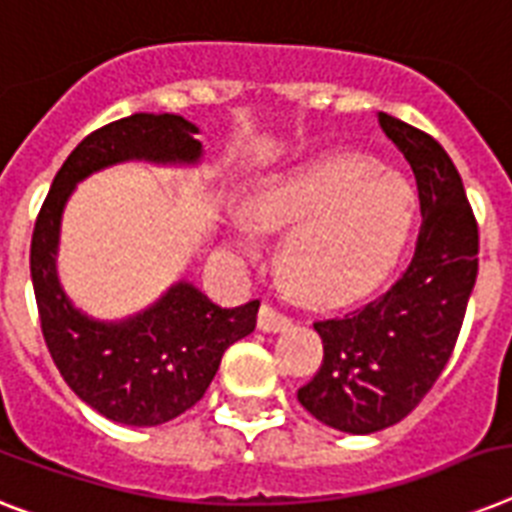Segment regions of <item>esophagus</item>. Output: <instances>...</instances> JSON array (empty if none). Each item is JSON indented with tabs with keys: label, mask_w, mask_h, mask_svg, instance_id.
Listing matches in <instances>:
<instances>
[{
	"label": "esophagus",
	"mask_w": 512,
	"mask_h": 512,
	"mask_svg": "<svg viewBox=\"0 0 512 512\" xmlns=\"http://www.w3.org/2000/svg\"><path fill=\"white\" fill-rule=\"evenodd\" d=\"M257 326L260 331H286L292 326V318L286 313H281L278 307H273L270 302L260 305V313H257Z\"/></svg>",
	"instance_id": "34e87169"
}]
</instances>
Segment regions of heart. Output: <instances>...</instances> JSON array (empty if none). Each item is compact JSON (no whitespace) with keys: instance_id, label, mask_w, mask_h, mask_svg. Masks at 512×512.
Segmentation results:
<instances>
[{"instance_id":"heart-1","label":"heart","mask_w":512,"mask_h":512,"mask_svg":"<svg viewBox=\"0 0 512 512\" xmlns=\"http://www.w3.org/2000/svg\"><path fill=\"white\" fill-rule=\"evenodd\" d=\"M410 210V186L365 155L310 162L249 202L263 228H292L284 268L318 299L352 297L381 281L405 244ZM236 247L255 252V236L239 228Z\"/></svg>"}]
</instances>
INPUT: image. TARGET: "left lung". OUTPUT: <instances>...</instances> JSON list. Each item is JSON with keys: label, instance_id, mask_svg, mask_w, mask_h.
<instances>
[{"label": "left lung", "instance_id": "obj_1", "mask_svg": "<svg viewBox=\"0 0 512 512\" xmlns=\"http://www.w3.org/2000/svg\"><path fill=\"white\" fill-rule=\"evenodd\" d=\"M378 123L413 168L423 223L413 260L381 297L313 323L323 363L297 400L347 434L394 426L431 392L479 276V223L452 157L421 128L386 112Z\"/></svg>", "mask_w": 512, "mask_h": 512}]
</instances>
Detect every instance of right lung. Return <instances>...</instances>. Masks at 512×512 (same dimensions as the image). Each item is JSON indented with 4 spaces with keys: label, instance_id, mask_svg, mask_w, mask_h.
<instances>
[{
    "label": "right lung",
    "instance_id": "right-lung-1",
    "mask_svg": "<svg viewBox=\"0 0 512 512\" xmlns=\"http://www.w3.org/2000/svg\"><path fill=\"white\" fill-rule=\"evenodd\" d=\"M194 134V123L168 112H136L91 131L57 170L33 226L31 278L49 355L86 405L128 426H157L197 405L223 352L255 331L260 299L220 307L181 281L136 318L91 321L70 305L54 270L62 207L81 178L115 162H197Z\"/></svg>",
    "mask_w": 512,
    "mask_h": 512
}]
</instances>
